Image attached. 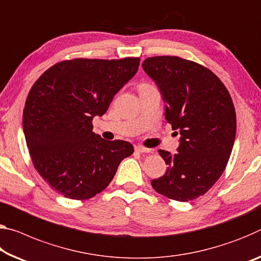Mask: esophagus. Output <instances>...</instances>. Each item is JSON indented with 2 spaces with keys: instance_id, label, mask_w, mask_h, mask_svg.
Here are the masks:
<instances>
[{
  "instance_id": "esophagus-1",
  "label": "esophagus",
  "mask_w": 261,
  "mask_h": 261,
  "mask_svg": "<svg viewBox=\"0 0 261 261\" xmlns=\"http://www.w3.org/2000/svg\"><path fill=\"white\" fill-rule=\"evenodd\" d=\"M135 150L137 151V152H139V153H150V152H152L151 148L144 147V146H142V145H136V146H135Z\"/></svg>"
}]
</instances>
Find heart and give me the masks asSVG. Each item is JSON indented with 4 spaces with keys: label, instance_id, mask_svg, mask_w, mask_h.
Returning a JSON list of instances; mask_svg holds the SVG:
<instances>
[{
    "label": "heart",
    "instance_id": "heart-1",
    "mask_svg": "<svg viewBox=\"0 0 261 261\" xmlns=\"http://www.w3.org/2000/svg\"><path fill=\"white\" fill-rule=\"evenodd\" d=\"M142 86H143V85H142Z\"/></svg>",
    "mask_w": 261,
    "mask_h": 261
}]
</instances>
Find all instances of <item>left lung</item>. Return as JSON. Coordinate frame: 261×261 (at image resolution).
I'll return each mask as SVG.
<instances>
[{"instance_id": "1", "label": "left lung", "mask_w": 261, "mask_h": 261, "mask_svg": "<svg viewBox=\"0 0 261 261\" xmlns=\"http://www.w3.org/2000/svg\"><path fill=\"white\" fill-rule=\"evenodd\" d=\"M142 66L163 95L166 121L181 136L175 154L158 151L168 167L151 185L172 200H195L216 184L229 161L237 125L232 98L220 79L194 61L161 56Z\"/></svg>"}]
</instances>
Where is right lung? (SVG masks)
<instances>
[{
	"mask_svg": "<svg viewBox=\"0 0 261 261\" xmlns=\"http://www.w3.org/2000/svg\"><path fill=\"white\" fill-rule=\"evenodd\" d=\"M139 58L60 61L29 92L23 130L32 164L65 197L87 200L113 180L121 161L134 153L124 140L93 132V118L107 113L119 89L135 75Z\"/></svg>",
	"mask_w": 261,
	"mask_h": 261,
	"instance_id": "1",
	"label": "right lung"
}]
</instances>
